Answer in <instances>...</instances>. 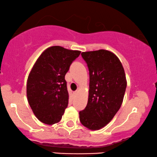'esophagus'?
Wrapping results in <instances>:
<instances>
[{
    "mask_svg": "<svg viewBox=\"0 0 157 157\" xmlns=\"http://www.w3.org/2000/svg\"><path fill=\"white\" fill-rule=\"evenodd\" d=\"M78 92H79V90H77L75 91V94H77V93H78Z\"/></svg>",
    "mask_w": 157,
    "mask_h": 157,
    "instance_id": "obj_1",
    "label": "esophagus"
}]
</instances>
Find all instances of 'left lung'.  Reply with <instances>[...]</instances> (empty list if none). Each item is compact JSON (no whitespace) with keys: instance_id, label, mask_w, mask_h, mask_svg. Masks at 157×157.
<instances>
[{"instance_id":"1","label":"left lung","mask_w":157,"mask_h":157,"mask_svg":"<svg viewBox=\"0 0 157 157\" xmlns=\"http://www.w3.org/2000/svg\"><path fill=\"white\" fill-rule=\"evenodd\" d=\"M89 69L87 106L79 112L80 120L91 130L104 128L122 104L127 80L122 63L114 53L101 49L81 53Z\"/></svg>"}]
</instances>
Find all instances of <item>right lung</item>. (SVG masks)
<instances>
[{
	"instance_id": "right-lung-1",
	"label": "right lung",
	"mask_w": 157,
	"mask_h": 157,
	"mask_svg": "<svg viewBox=\"0 0 157 157\" xmlns=\"http://www.w3.org/2000/svg\"><path fill=\"white\" fill-rule=\"evenodd\" d=\"M80 53L51 46L35 63L27 79V96L35 117L43 123L53 124L61 120L69 102L65 75Z\"/></svg>"
}]
</instances>
